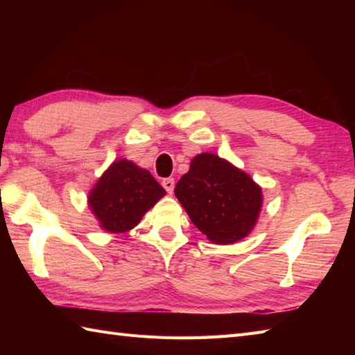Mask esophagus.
Segmentation results:
<instances>
[{"label":"esophagus","instance_id":"34e87169","mask_svg":"<svg viewBox=\"0 0 355 355\" xmlns=\"http://www.w3.org/2000/svg\"><path fill=\"white\" fill-rule=\"evenodd\" d=\"M162 186L164 187V191L168 193L173 192V187H175V182H173V178H164L162 182Z\"/></svg>","mask_w":355,"mask_h":355}]
</instances>
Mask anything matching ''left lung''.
<instances>
[{"label": "left lung", "instance_id": "obj_1", "mask_svg": "<svg viewBox=\"0 0 355 355\" xmlns=\"http://www.w3.org/2000/svg\"><path fill=\"white\" fill-rule=\"evenodd\" d=\"M175 197L193 225L215 244H232L247 236L258 220L261 187L229 162L200 154L180 178Z\"/></svg>", "mask_w": 355, "mask_h": 355}]
</instances>
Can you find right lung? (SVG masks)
<instances>
[{
    "label": "right lung",
    "instance_id": "add662e5",
    "mask_svg": "<svg viewBox=\"0 0 355 355\" xmlns=\"http://www.w3.org/2000/svg\"><path fill=\"white\" fill-rule=\"evenodd\" d=\"M164 193L148 171L117 160L97 182L88 202L105 230L122 233L135 227Z\"/></svg>",
    "mask_w": 355,
    "mask_h": 355
}]
</instances>
